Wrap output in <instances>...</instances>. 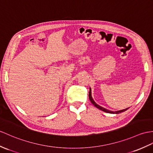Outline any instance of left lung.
<instances>
[{
	"label": "left lung",
	"mask_w": 153,
	"mask_h": 153,
	"mask_svg": "<svg viewBox=\"0 0 153 153\" xmlns=\"http://www.w3.org/2000/svg\"><path fill=\"white\" fill-rule=\"evenodd\" d=\"M89 100H90V101H91V102L93 104V105H94L96 108H97L98 109H99V110H102V111H105V112H106V113H110V114H120V113H121V112H123V111H126V110H127L128 108H126V109H123V110H119V111H111V110H107V109H106V108H103V107H102V106H99V105H97V104L95 101H94V99L92 98V96H91V88H89Z\"/></svg>",
	"instance_id": "1"
}]
</instances>
